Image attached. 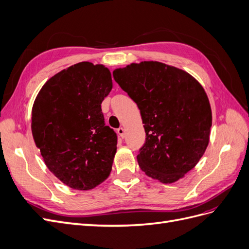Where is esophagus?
I'll return each mask as SVG.
<instances>
[{"label":"esophagus","mask_w":249,"mask_h":249,"mask_svg":"<svg viewBox=\"0 0 249 249\" xmlns=\"http://www.w3.org/2000/svg\"><path fill=\"white\" fill-rule=\"evenodd\" d=\"M117 133H118V135L122 138H124V133H125V131H124V127H119V129L117 130Z\"/></svg>","instance_id":"1"}]
</instances>
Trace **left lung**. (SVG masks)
I'll return each instance as SVG.
<instances>
[{
  "mask_svg": "<svg viewBox=\"0 0 249 249\" xmlns=\"http://www.w3.org/2000/svg\"><path fill=\"white\" fill-rule=\"evenodd\" d=\"M113 77L137 104L146 138L137 156L145 175L163 184L183 178L210 141L212 110L190 73L158 61L131 63Z\"/></svg>",
  "mask_w": 249,
  "mask_h": 249,
  "instance_id": "1",
  "label": "left lung"
}]
</instances>
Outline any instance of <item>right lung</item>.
<instances>
[{
    "label": "right lung",
    "instance_id": "right-lung-1",
    "mask_svg": "<svg viewBox=\"0 0 249 249\" xmlns=\"http://www.w3.org/2000/svg\"><path fill=\"white\" fill-rule=\"evenodd\" d=\"M113 87L103 64L80 62L49 79L32 107L31 130L47 167L74 190L106 179L117 149L101 104Z\"/></svg>",
    "mask_w": 249,
    "mask_h": 249
}]
</instances>
